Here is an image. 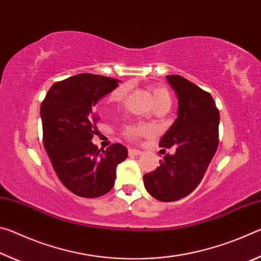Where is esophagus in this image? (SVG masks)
Instances as JSON below:
<instances>
[{"instance_id": "1", "label": "esophagus", "mask_w": 261, "mask_h": 261, "mask_svg": "<svg viewBox=\"0 0 261 261\" xmlns=\"http://www.w3.org/2000/svg\"><path fill=\"white\" fill-rule=\"evenodd\" d=\"M129 154H130V155H141V154H143V152L139 151V149L130 148L129 149Z\"/></svg>"}]
</instances>
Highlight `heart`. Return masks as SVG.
I'll list each match as a JSON object with an SVG mask.
<instances>
[{
    "instance_id": "obj_1",
    "label": "heart",
    "mask_w": 261,
    "mask_h": 261,
    "mask_svg": "<svg viewBox=\"0 0 261 261\" xmlns=\"http://www.w3.org/2000/svg\"><path fill=\"white\" fill-rule=\"evenodd\" d=\"M127 86H120L116 88L112 94L109 95L107 100L108 103H121L124 101L125 96L127 94ZM152 96L155 107L159 106H170L171 105V98L169 94V91L163 86H153L151 87ZM151 127L148 125H134V126H127L125 129V135L130 138H138L141 136H146L151 134Z\"/></svg>"
}]
</instances>
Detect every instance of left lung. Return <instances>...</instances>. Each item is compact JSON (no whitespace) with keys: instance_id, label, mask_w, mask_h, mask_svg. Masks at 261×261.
<instances>
[{"instance_id":"8db88e82","label":"left lung","mask_w":261,"mask_h":261,"mask_svg":"<svg viewBox=\"0 0 261 261\" xmlns=\"http://www.w3.org/2000/svg\"><path fill=\"white\" fill-rule=\"evenodd\" d=\"M177 96V117L160 139V147H176L160 166L144 175V185L160 201L187 197L198 187L219 144L220 114L212 95L177 74L166 76ZM163 151V149H162Z\"/></svg>"}]
</instances>
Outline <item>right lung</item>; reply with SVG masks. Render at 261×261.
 Masks as SVG:
<instances>
[{
	"label": "right lung",
	"instance_id": "obj_1",
	"mask_svg": "<svg viewBox=\"0 0 261 261\" xmlns=\"http://www.w3.org/2000/svg\"><path fill=\"white\" fill-rule=\"evenodd\" d=\"M118 83L99 74H76L55 83L41 103L43 146L57 177L79 197L96 198L109 192L117 165L127 158L122 144L101 151L92 143L99 121L95 105Z\"/></svg>",
	"mask_w": 261,
	"mask_h": 261
}]
</instances>
